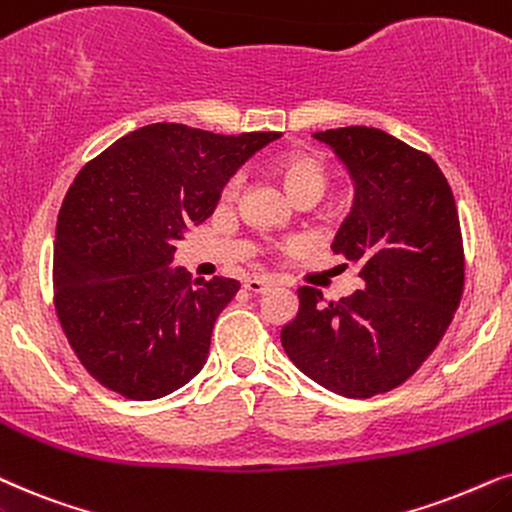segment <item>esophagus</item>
Segmentation results:
<instances>
[{"instance_id":"esophagus-1","label":"esophagus","mask_w":512,"mask_h":512,"mask_svg":"<svg viewBox=\"0 0 512 512\" xmlns=\"http://www.w3.org/2000/svg\"><path fill=\"white\" fill-rule=\"evenodd\" d=\"M269 281L267 278H248V281L243 283V288L248 290V292H252V295H262L264 290H269Z\"/></svg>"}]
</instances>
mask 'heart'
<instances>
[{"label": "heart", "instance_id": "heart-1", "mask_svg": "<svg viewBox=\"0 0 512 512\" xmlns=\"http://www.w3.org/2000/svg\"><path fill=\"white\" fill-rule=\"evenodd\" d=\"M271 173H274L292 199H318L327 187V166L318 154L295 149V152L278 154L271 159ZM241 192V175H234L222 189V201H234Z\"/></svg>", "mask_w": 512, "mask_h": 512}]
</instances>
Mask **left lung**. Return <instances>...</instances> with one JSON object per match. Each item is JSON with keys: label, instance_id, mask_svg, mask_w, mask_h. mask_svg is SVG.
<instances>
[{"label": "left lung", "instance_id": "8db88e82", "mask_svg": "<svg viewBox=\"0 0 512 512\" xmlns=\"http://www.w3.org/2000/svg\"><path fill=\"white\" fill-rule=\"evenodd\" d=\"M313 138L356 185L332 250L358 264L363 290L325 304L320 290L299 288L281 344L327 391L372 398L410 379L452 323L463 292L459 213L438 163L403 140L367 126Z\"/></svg>", "mask_w": 512, "mask_h": 512}]
</instances>
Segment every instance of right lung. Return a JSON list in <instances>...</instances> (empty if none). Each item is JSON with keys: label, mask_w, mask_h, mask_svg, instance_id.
Returning a JSON list of instances; mask_svg holds the SVG:
<instances>
[{"label": "right lung", "mask_w": 512, "mask_h": 512, "mask_svg": "<svg viewBox=\"0 0 512 512\" xmlns=\"http://www.w3.org/2000/svg\"><path fill=\"white\" fill-rule=\"evenodd\" d=\"M278 138L149 124L74 177L53 248L56 313L81 365L109 391L156 400L206 365L215 320L241 283L170 267L175 241L206 222L229 177Z\"/></svg>", "instance_id": "obj_1"}]
</instances>
